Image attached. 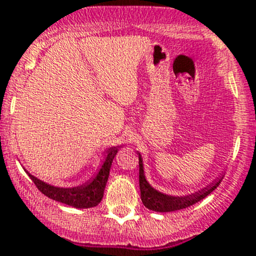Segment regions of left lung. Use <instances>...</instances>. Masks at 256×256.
<instances>
[{
    "instance_id": "8db88e82",
    "label": "left lung",
    "mask_w": 256,
    "mask_h": 256,
    "mask_svg": "<svg viewBox=\"0 0 256 256\" xmlns=\"http://www.w3.org/2000/svg\"><path fill=\"white\" fill-rule=\"evenodd\" d=\"M138 166H140L138 180H140L141 200H142L144 206L146 208L154 212H161V213L180 210V209L187 208L196 204L197 202L202 200L203 198L207 197L208 194H210V193L218 187L219 183L222 182V178H223L218 177L216 180H213L210 184H208L207 187L202 188V190H198V192L196 193H190V194L188 196H182V197H180V196H168L154 190V188L147 182L144 172L142 157H141L140 154H138Z\"/></svg>"
}]
</instances>
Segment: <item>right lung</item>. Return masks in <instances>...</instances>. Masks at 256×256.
<instances>
[{
    "instance_id": "add662e5",
    "label": "right lung",
    "mask_w": 256,
    "mask_h": 256,
    "mask_svg": "<svg viewBox=\"0 0 256 256\" xmlns=\"http://www.w3.org/2000/svg\"><path fill=\"white\" fill-rule=\"evenodd\" d=\"M118 148H120L118 146H114L108 148L106 152H105V160L102 162V167H100L99 172L96 174V176L92 178V180H90L89 182L78 186V187H56V186L48 184V183L38 180L37 177L32 176L30 172H27V174L30 177V180H33V183L37 186L38 190L43 194L47 196L48 198H50V200L64 203V204L72 206L74 208L96 207L102 200L105 186H106L110 168H112V160L116 156V154H118Z\"/></svg>"
}]
</instances>
